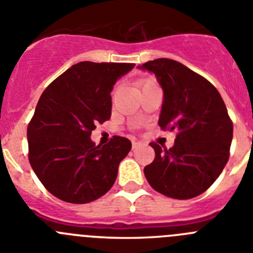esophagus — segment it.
<instances>
[{"mask_svg": "<svg viewBox=\"0 0 253 253\" xmlns=\"http://www.w3.org/2000/svg\"><path fill=\"white\" fill-rule=\"evenodd\" d=\"M140 145H141L140 142H137V141H133V142H132V148L138 147V146H140Z\"/></svg>", "mask_w": 253, "mask_h": 253, "instance_id": "obj_1", "label": "esophagus"}]
</instances>
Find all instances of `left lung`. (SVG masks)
Segmentation results:
<instances>
[{
	"label": "left lung",
	"instance_id": "left-lung-1",
	"mask_svg": "<svg viewBox=\"0 0 253 253\" xmlns=\"http://www.w3.org/2000/svg\"><path fill=\"white\" fill-rule=\"evenodd\" d=\"M141 67L153 72L164 89L159 125L176 131L169 150L151 142L155 160L145 167L153 190L167 197L188 200L204 193L230 159L233 124L216 87L201 75L169 58Z\"/></svg>",
	"mask_w": 253,
	"mask_h": 253
}]
</instances>
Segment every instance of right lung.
Returning a JSON list of instances; mask_svg holds the SVG:
<instances>
[{
	"label": "right lung",
	"instance_id": "right-lung-1",
	"mask_svg": "<svg viewBox=\"0 0 253 253\" xmlns=\"http://www.w3.org/2000/svg\"><path fill=\"white\" fill-rule=\"evenodd\" d=\"M134 63L73 65L46 87L27 126L28 161L49 193L70 204H87L111 190L131 141L113 136L91 141L96 125L110 120L111 91Z\"/></svg>",
	"mask_w": 253,
	"mask_h": 253
}]
</instances>
